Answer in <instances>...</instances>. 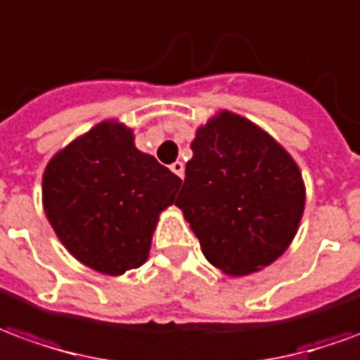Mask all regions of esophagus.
<instances>
[{"instance_id":"obj_1","label":"esophagus","mask_w":360,"mask_h":360,"mask_svg":"<svg viewBox=\"0 0 360 360\" xmlns=\"http://www.w3.org/2000/svg\"><path fill=\"white\" fill-rule=\"evenodd\" d=\"M169 169H172L177 177L183 179V175H185V165H183V162H173L172 165H169Z\"/></svg>"}]
</instances>
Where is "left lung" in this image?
<instances>
[{"instance_id":"left-lung-1","label":"left lung","mask_w":360,"mask_h":360,"mask_svg":"<svg viewBox=\"0 0 360 360\" xmlns=\"http://www.w3.org/2000/svg\"><path fill=\"white\" fill-rule=\"evenodd\" d=\"M175 205L210 265L228 276L281 257L302 220L306 187L292 155L263 128L220 110L197 128Z\"/></svg>"}]
</instances>
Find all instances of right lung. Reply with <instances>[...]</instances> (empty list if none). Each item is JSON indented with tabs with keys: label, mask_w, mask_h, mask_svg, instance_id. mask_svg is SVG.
Masks as SVG:
<instances>
[{
	"label": "right lung",
	"mask_w": 360,
	"mask_h": 360,
	"mask_svg": "<svg viewBox=\"0 0 360 360\" xmlns=\"http://www.w3.org/2000/svg\"><path fill=\"white\" fill-rule=\"evenodd\" d=\"M181 179L134 146V130L103 120L52 155L42 206L58 240L79 263L119 276L144 265L160 214Z\"/></svg>",
	"instance_id": "1"
}]
</instances>
